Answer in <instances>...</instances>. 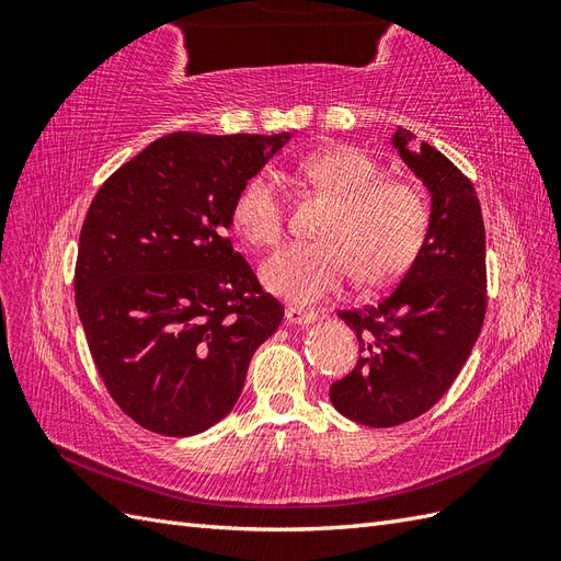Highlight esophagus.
I'll use <instances>...</instances> for the list:
<instances>
[{
	"mask_svg": "<svg viewBox=\"0 0 561 561\" xmlns=\"http://www.w3.org/2000/svg\"><path fill=\"white\" fill-rule=\"evenodd\" d=\"M285 318H287V322H290V325H311V322L318 318V313L299 309V307H287Z\"/></svg>",
	"mask_w": 561,
	"mask_h": 561,
	"instance_id": "34e87169",
	"label": "esophagus"
}]
</instances>
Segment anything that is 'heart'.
Masks as SVG:
<instances>
[{
	"label": "heart",
	"mask_w": 561,
	"mask_h": 561,
	"mask_svg": "<svg viewBox=\"0 0 561 561\" xmlns=\"http://www.w3.org/2000/svg\"><path fill=\"white\" fill-rule=\"evenodd\" d=\"M299 171L334 201L318 236L268 257L262 283L295 304L334 295L353 274L365 287L398 280L426 243L431 213L414 184L383 178V165L360 147L339 145L309 154ZM233 227L254 248H274L285 233L287 203L271 173L252 175L231 206Z\"/></svg>",
	"instance_id": "obj_1"
}]
</instances>
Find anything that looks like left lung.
<instances>
[{"mask_svg": "<svg viewBox=\"0 0 561 561\" xmlns=\"http://www.w3.org/2000/svg\"><path fill=\"white\" fill-rule=\"evenodd\" d=\"M398 128L393 147L431 192V227L400 285L375 307L339 311L360 358L330 386L346 419L390 428L428 412L478 342L486 313V243L472 182L428 142Z\"/></svg>", "mask_w": 561, "mask_h": 561, "instance_id": "1", "label": "left lung"}]
</instances>
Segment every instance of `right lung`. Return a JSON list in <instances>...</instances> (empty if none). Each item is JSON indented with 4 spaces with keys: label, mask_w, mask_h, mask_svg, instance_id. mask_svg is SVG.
Instances as JSON below:
<instances>
[{
    "label": "right lung",
    "mask_w": 561,
    "mask_h": 561,
    "mask_svg": "<svg viewBox=\"0 0 561 561\" xmlns=\"http://www.w3.org/2000/svg\"><path fill=\"white\" fill-rule=\"evenodd\" d=\"M290 140L171 133L100 186L83 219L77 311L114 402L190 437L239 400L252 353L283 320L227 229L241 186Z\"/></svg>",
    "instance_id": "1"
}]
</instances>
